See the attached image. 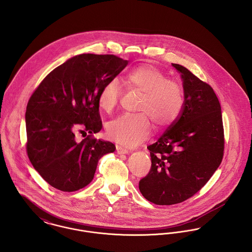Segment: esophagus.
<instances>
[{"instance_id": "esophagus-1", "label": "esophagus", "mask_w": 252, "mask_h": 252, "mask_svg": "<svg viewBox=\"0 0 252 252\" xmlns=\"http://www.w3.org/2000/svg\"><path fill=\"white\" fill-rule=\"evenodd\" d=\"M116 151L118 154H127L129 152L126 148H124L121 146H116Z\"/></svg>"}]
</instances>
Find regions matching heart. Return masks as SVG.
Here are the masks:
<instances>
[{
  "label": "heart",
  "instance_id": "obj_1",
  "mask_svg": "<svg viewBox=\"0 0 252 252\" xmlns=\"http://www.w3.org/2000/svg\"><path fill=\"white\" fill-rule=\"evenodd\" d=\"M129 89L143 93L138 106L141 113L122 114L106 126L108 138L119 144L135 147L151 133L149 118L159 127H165L176 122L184 105V91L181 85L159 68L143 64L130 69L125 76ZM122 89L118 81L109 80L99 93V104L105 112H110L119 103ZM148 116L147 117L146 115Z\"/></svg>",
  "mask_w": 252,
  "mask_h": 252
}]
</instances>
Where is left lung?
<instances>
[{
  "instance_id": "obj_1",
  "label": "left lung",
  "mask_w": 252,
  "mask_h": 252,
  "mask_svg": "<svg viewBox=\"0 0 252 252\" xmlns=\"http://www.w3.org/2000/svg\"><path fill=\"white\" fill-rule=\"evenodd\" d=\"M181 73L184 105L175 123L148 146L151 167L139 182L143 196L155 205L182 203L198 192L222 162V111L213 89L185 66Z\"/></svg>"
}]
</instances>
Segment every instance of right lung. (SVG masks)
<instances>
[{
  "mask_svg": "<svg viewBox=\"0 0 252 252\" xmlns=\"http://www.w3.org/2000/svg\"><path fill=\"white\" fill-rule=\"evenodd\" d=\"M128 61L112 54H81L57 66L30 97L26 112L27 152L33 167L51 187L65 192L93 180L99 159L114 152L97 140L102 129L99 93ZM77 132L90 133L77 142Z\"/></svg>",
  "mask_w": 252,
  "mask_h": 252,
  "instance_id": "add662e5",
  "label": "right lung"
}]
</instances>
